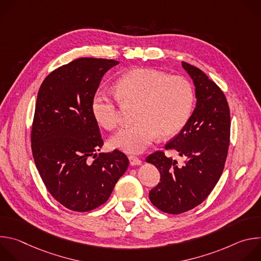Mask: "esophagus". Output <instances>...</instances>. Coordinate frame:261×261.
Instances as JSON below:
<instances>
[{"mask_svg": "<svg viewBox=\"0 0 261 261\" xmlns=\"http://www.w3.org/2000/svg\"><path fill=\"white\" fill-rule=\"evenodd\" d=\"M129 161H130L131 166H136V165L141 164V160L136 156H129Z\"/></svg>", "mask_w": 261, "mask_h": 261, "instance_id": "esophagus-1", "label": "esophagus"}]
</instances>
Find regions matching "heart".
<instances>
[{
	"label": "heart",
	"mask_w": 261,
	"mask_h": 261,
	"mask_svg": "<svg viewBox=\"0 0 261 261\" xmlns=\"http://www.w3.org/2000/svg\"><path fill=\"white\" fill-rule=\"evenodd\" d=\"M116 93L122 102H137V123L120 129L110 137V145L126 153L139 154L157 138L169 137L187 124L193 108L192 85L181 76H167L165 73L136 68L121 75ZM96 122L105 129H114L119 123L117 101L114 96L97 92L91 104Z\"/></svg>",
	"instance_id": "obj_1"
}]
</instances>
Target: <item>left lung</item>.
Instances as JSON below:
<instances>
[{
  "label": "left lung",
  "instance_id": "left-lung-1",
  "mask_svg": "<svg viewBox=\"0 0 261 261\" xmlns=\"http://www.w3.org/2000/svg\"><path fill=\"white\" fill-rule=\"evenodd\" d=\"M195 87L196 106L187 124L166 145L186 160L156 152L146 158L160 171L151 202L168 214H180L200 204L212 192L224 168L230 135V113L225 95L200 69L181 63Z\"/></svg>",
  "mask_w": 261,
  "mask_h": 261
}]
</instances>
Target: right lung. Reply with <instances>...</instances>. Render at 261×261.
Returning a JSON list of instances; mask_svg holds the SVG:
<instances>
[{
  "mask_svg": "<svg viewBox=\"0 0 261 261\" xmlns=\"http://www.w3.org/2000/svg\"><path fill=\"white\" fill-rule=\"evenodd\" d=\"M120 62L82 58L43 81L31 134L35 164L48 192L75 212H89L109 198L129 160L103 145L91 104L104 74ZM90 156L94 160L92 162Z\"/></svg>",
  "mask_w": 261,
  "mask_h": 261,
  "instance_id": "obj_1",
  "label": "right lung"
}]
</instances>
